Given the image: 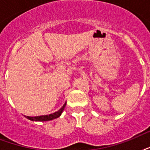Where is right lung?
Segmentation results:
<instances>
[{
	"label": "right lung",
	"instance_id": "obj_1",
	"mask_svg": "<svg viewBox=\"0 0 150 150\" xmlns=\"http://www.w3.org/2000/svg\"><path fill=\"white\" fill-rule=\"evenodd\" d=\"M66 106V103L63 105V107H61V109L59 110L58 111L55 112L54 114H50L49 115H43V116H37V117H29V116H25L26 118L31 120V121H47L55 119L57 117L61 116V113L63 112L64 109Z\"/></svg>",
	"mask_w": 150,
	"mask_h": 150
}]
</instances>
